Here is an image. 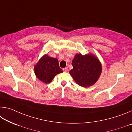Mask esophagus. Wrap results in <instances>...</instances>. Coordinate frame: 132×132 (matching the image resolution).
Here are the masks:
<instances>
[{
    "label": "esophagus",
    "instance_id": "1",
    "mask_svg": "<svg viewBox=\"0 0 132 132\" xmlns=\"http://www.w3.org/2000/svg\"><path fill=\"white\" fill-rule=\"evenodd\" d=\"M63 71H64V72H68V69L67 68H63Z\"/></svg>",
    "mask_w": 132,
    "mask_h": 132
}]
</instances>
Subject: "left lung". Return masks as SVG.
Wrapping results in <instances>:
<instances>
[{
  "mask_svg": "<svg viewBox=\"0 0 132 132\" xmlns=\"http://www.w3.org/2000/svg\"><path fill=\"white\" fill-rule=\"evenodd\" d=\"M73 69L69 71L75 82L83 87L94 84L102 73L101 62L92 53H77L72 61Z\"/></svg>",
  "mask_w": 132,
  "mask_h": 132,
  "instance_id": "8db88e82",
  "label": "left lung"
}]
</instances>
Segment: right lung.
Returning <instances> with one entry per match:
<instances>
[{"label": "right lung", "mask_w": 132, "mask_h": 132, "mask_svg": "<svg viewBox=\"0 0 132 132\" xmlns=\"http://www.w3.org/2000/svg\"><path fill=\"white\" fill-rule=\"evenodd\" d=\"M34 69L36 77L45 84L50 83L57 74L63 72L56 58L50 57L47 54L38 61Z\"/></svg>", "instance_id": "right-lung-1"}]
</instances>
